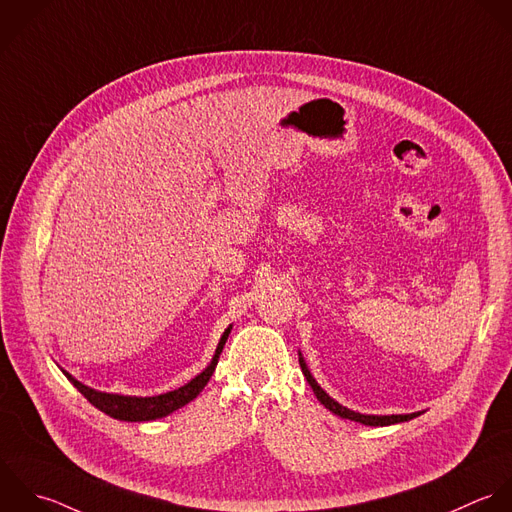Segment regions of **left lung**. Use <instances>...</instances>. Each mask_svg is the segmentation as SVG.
Returning a JSON list of instances; mask_svg holds the SVG:
<instances>
[{"instance_id": "8db88e82", "label": "left lung", "mask_w": 512, "mask_h": 512, "mask_svg": "<svg viewBox=\"0 0 512 512\" xmlns=\"http://www.w3.org/2000/svg\"><path fill=\"white\" fill-rule=\"evenodd\" d=\"M299 365H301V371H303L307 383L311 385L315 397L319 399V403H321L325 409H329L331 413H335L337 417H341V419H349V421H355V423H361V425H369V427H387V425H397V423L411 421V419H415V417L421 415V411H417V413H407V415H363V413L351 411V409L343 407L341 403H337L333 397H329V393H325V391L321 389V385H319V383L315 381V377L311 375V371H309V367H307V363H305L301 351H299Z\"/></svg>"}]
</instances>
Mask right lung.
<instances>
[{
    "instance_id": "add662e5",
    "label": "right lung",
    "mask_w": 512,
    "mask_h": 512,
    "mask_svg": "<svg viewBox=\"0 0 512 512\" xmlns=\"http://www.w3.org/2000/svg\"><path fill=\"white\" fill-rule=\"evenodd\" d=\"M231 333V327L225 329V333L219 339V345L215 349V355L211 359V363L197 375L193 377L189 383H185L179 389H173L169 393H161L155 397H131V395H119V393H103V391H95L83 383H79L73 375H69L67 371H63V375L71 381V385L101 413L119 419V421H127V423H141V421H155V419H163L171 413H175L177 409L185 407L187 403H191L209 383L219 355L227 343V337Z\"/></svg>"
}]
</instances>
